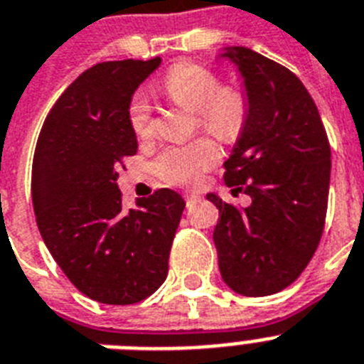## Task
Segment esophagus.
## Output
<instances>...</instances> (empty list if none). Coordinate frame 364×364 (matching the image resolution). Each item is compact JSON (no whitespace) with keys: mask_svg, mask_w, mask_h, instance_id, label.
Returning <instances> with one entry per match:
<instances>
[{"mask_svg":"<svg viewBox=\"0 0 364 364\" xmlns=\"http://www.w3.org/2000/svg\"><path fill=\"white\" fill-rule=\"evenodd\" d=\"M196 200H200V194H196V192H185V201H187V205Z\"/></svg>","mask_w":364,"mask_h":364,"instance_id":"34e87169","label":"esophagus"}]
</instances>
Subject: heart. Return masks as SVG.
I'll return each instance as SVG.
<instances>
[{
	"label": "heart",
	"instance_id": "heart-1",
	"mask_svg": "<svg viewBox=\"0 0 364 364\" xmlns=\"http://www.w3.org/2000/svg\"><path fill=\"white\" fill-rule=\"evenodd\" d=\"M164 90L177 103L188 107L196 114V125L222 142H233L240 136L248 122V97L237 87H220L215 72L203 64L179 63L168 70ZM131 129L135 135L148 136L154 129L151 105L144 92L133 96L127 109ZM220 151L209 136L188 144L163 149L155 159V172L170 185L191 187L218 161Z\"/></svg>",
	"mask_w": 364,
	"mask_h": 364
}]
</instances>
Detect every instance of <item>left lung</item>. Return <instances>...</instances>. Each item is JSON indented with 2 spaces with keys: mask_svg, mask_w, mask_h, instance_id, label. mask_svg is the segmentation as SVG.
Wrapping results in <instances>:
<instances>
[{
  "mask_svg": "<svg viewBox=\"0 0 364 364\" xmlns=\"http://www.w3.org/2000/svg\"><path fill=\"white\" fill-rule=\"evenodd\" d=\"M244 77L248 122L224 163L233 194L248 207H218L215 228L220 274L242 296H270L300 277L322 239L328 213L331 148L328 133L300 79L250 48L224 53Z\"/></svg>",
  "mask_w": 364,
  "mask_h": 364,
  "instance_id": "1",
  "label": "left lung"
}]
</instances>
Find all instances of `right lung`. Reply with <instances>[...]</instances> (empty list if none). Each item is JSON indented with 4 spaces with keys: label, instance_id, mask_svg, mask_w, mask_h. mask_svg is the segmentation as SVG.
I'll use <instances>...</instances> for the list:
<instances>
[{
    "label": "right lung",
    "instance_id": "1",
    "mask_svg": "<svg viewBox=\"0 0 364 364\" xmlns=\"http://www.w3.org/2000/svg\"><path fill=\"white\" fill-rule=\"evenodd\" d=\"M161 64L109 60L88 68L46 116L33 157L36 225L64 276L90 300L131 305L163 285L185 201L159 188L125 210L116 179L136 154L127 109Z\"/></svg>",
    "mask_w": 364,
    "mask_h": 364
}]
</instances>
